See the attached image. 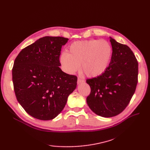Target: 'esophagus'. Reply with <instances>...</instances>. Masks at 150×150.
Instances as JSON below:
<instances>
[{"instance_id": "esophagus-1", "label": "esophagus", "mask_w": 150, "mask_h": 150, "mask_svg": "<svg viewBox=\"0 0 150 150\" xmlns=\"http://www.w3.org/2000/svg\"><path fill=\"white\" fill-rule=\"evenodd\" d=\"M84 80H83L82 79H80V78L78 79V84H81V83H84Z\"/></svg>"}]
</instances>
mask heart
Masks as SVG:
<instances>
[{"instance_id":"heart-1","label":"heart","mask_w":150,"mask_h":150,"mask_svg":"<svg viewBox=\"0 0 150 150\" xmlns=\"http://www.w3.org/2000/svg\"><path fill=\"white\" fill-rule=\"evenodd\" d=\"M112 50L105 40L91 39L72 43L67 53L62 52L59 61L62 69L67 74H74L80 65L84 73L90 78L103 74L111 59Z\"/></svg>"}]
</instances>
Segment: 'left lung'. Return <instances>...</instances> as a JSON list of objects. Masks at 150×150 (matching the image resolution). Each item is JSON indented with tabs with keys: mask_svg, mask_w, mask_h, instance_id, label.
<instances>
[{
	"mask_svg": "<svg viewBox=\"0 0 150 150\" xmlns=\"http://www.w3.org/2000/svg\"><path fill=\"white\" fill-rule=\"evenodd\" d=\"M110 38L111 59L100 76L88 79L91 93L86 99L95 114L104 117L119 115L131 100L138 83V63L131 49Z\"/></svg>",
	"mask_w": 150,
	"mask_h": 150,
	"instance_id": "obj_1",
	"label": "left lung"
}]
</instances>
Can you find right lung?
I'll list each match as a JSON object with an SVG mask.
<instances>
[{"mask_svg": "<svg viewBox=\"0 0 150 150\" xmlns=\"http://www.w3.org/2000/svg\"><path fill=\"white\" fill-rule=\"evenodd\" d=\"M67 38L46 36L18 54L12 68L13 89L18 102L29 115L51 120L64 109L78 78L59 66L62 46Z\"/></svg>", "mask_w": 150, "mask_h": 150, "instance_id": "add662e5", "label": "right lung"}]
</instances>
